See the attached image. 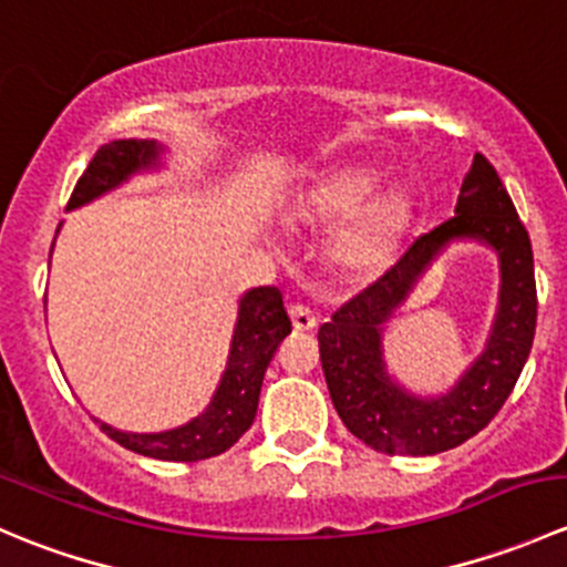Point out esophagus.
Returning <instances> with one entry per match:
<instances>
[{"label":"esophagus","instance_id":"obj_1","mask_svg":"<svg viewBox=\"0 0 567 567\" xmlns=\"http://www.w3.org/2000/svg\"><path fill=\"white\" fill-rule=\"evenodd\" d=\"M288 316H290V320H293L296 331H310V329H316V323H318L310 307H305V305H290Z\"/></svg>","mask_w":567,"mask_h":567}]
</instances>
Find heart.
<instances>
[{
	"mask_svg": "<svg viewBox=\"0 0 567 567\" xmlns=\"http://www.w3.org/2000/svg\"><path fill=\"white\" fill-rule=\"evenodd\" d=\"M381 175L364 167H348L320 181L296 208L305 225H342L334 257L342 268L359 277L379 274L392 257L394 244L409 219V205L400 194L377 197Z\"/></svg>",
	"mask_w": 567,
	"mask_h": 567,
	"instance_id": "heart-1",
	"label": "heart"
}]
</instances>
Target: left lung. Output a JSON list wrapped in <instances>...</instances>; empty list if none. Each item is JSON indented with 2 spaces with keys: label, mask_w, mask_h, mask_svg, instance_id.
I'll return each instance as SVG.
<instances>
[{
  "label": "left lung",
  "mask_w": 567,
  "mask_h": 567,
  "mask_svg": "<svg viewBox=\"0 0 567 567\" xmlns=\"http://www.w3.org/2000/svg\"><path fill=\"white\" fill-rule=\"evenodd\" d=\"M455 237H477L501 255V312L484 357L442 399H414L385 375L380 326L432 257ZM537 323L535 262L527 227L483 153H474L455 216L416 238L373 285L318 329L320 364L348 431L386 455H436L483 431L511 398Z\"/></svg>",
  "instance_id": "8db88e82"
}]
</instances>
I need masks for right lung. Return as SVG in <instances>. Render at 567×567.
<instances>
[{"label":"right lung","mask_w":567,"mask_h":567,"mask_svg":"<svg viewBox=\"0 0 567 567\" xmlns=\"http://www.w3.org/2000/svg\"><path fill=\"white\" fill-rule=\"evenodd\" d=\"M158 162L156 142L117 140L109 142L93 156L76 181L68 208L90 203L109 188L120 186L128 175L153 167ZM290 318L285 312L279 288H255L241 299L238 323L233 331L230 359L208 409L183 427L164 433H125L101 422V431L120 447L158 461H205L230 450L257 414L262 375L279 342L290 334Z\"/></svg>","instance_id":"obj_1"}]
</instances>
